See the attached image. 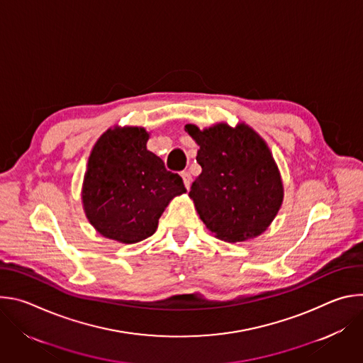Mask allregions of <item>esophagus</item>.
I'll use <instances>...</instances> for the list:
<instances>
[{
    "label": "esophagus",
    "instance_id": "34e87169",
    "mask_svg": "<svg viewBox=\"0 0 363 363\" xmlns=\"http://www.w3.org/2000/svg\"><path fill=\"white\" fill-rule=\"evenodd\" d=\"M181 177H182V181H184L185 188H186V189H189L191 182H192V177H191V174H189V172H182V174H181Z\"/></svg>",
    "mask_w": 363,
    "mask_h": 363
}]
</instances>
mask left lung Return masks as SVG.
I'll list each match as a JSON object with an SVG mask.
<instances>
[{
  "instance_id": "8db88e82",
  "label": "left lung",
  "mask_w": 363,
  "mask_h": 363,
  "mask_svg": "<svg viewBox=\"0 0 363 363\" xmlns=\"http://www.w3.org/2000/svg\"><path fill=\"white\" fill-rule=\"evenodd\" d=\"M198 143L202 172L192 182L199 218L217 238L240 242L264 233L283 202V182L273 155L250 126L217 123L201 130L185 125Z\"/></svg>"
}]
</instances>
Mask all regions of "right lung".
Returning <instances> with one entry per match:
<instances>
[{
	"label": "right lung",
	"mask_w": 363,
	"mask_h": 363,
	"mask_svg": "<svg viewBox=\"0 0 363 363\" xmlns=\"http://www.w3.org/2000/svg\"><path fill=\"white\" fill-rule=\"evenodd\" d=\"M143 128L108 129L94 143L82 201L87 220L103 237L133 244L150 237L169 201L186 192L182 178L146 149Z\"/></svg>",
	"instance_id": "right-lung-1"
}]
</instances>
